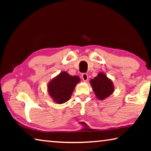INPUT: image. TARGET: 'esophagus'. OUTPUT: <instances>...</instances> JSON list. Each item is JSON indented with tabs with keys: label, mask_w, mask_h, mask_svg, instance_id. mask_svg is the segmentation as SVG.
Segmentation results:
<instances>
[{
	"label": "esophagus",
	"mask_w": 151,
	"mask_h": 151,
	"mask_svg": "<svg viewBox=\"0 0 151 151\" xmlns=\"http://www.w3.org/2000/svg\"><path fill=\"white\" fill-rule=\"evenodd\" d=\"M81 77H82V79H83V81L86 82L88 81V75L86 73H83V75H82Z\"/></svg>",
	"instance_id": "esophagus-1"
}]
</instances>
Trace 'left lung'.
I'll return each mask as SVG.
<instances>
[{"instance_id":"obj_1","label":"left lung","mask_w":151,"mask_h":151,"mask_svg":"<svg viewBox=\"0 0 151 151\" xmlns=\"http://www.w3.org/2000/svg\"><path fill=\"white\" fill-rule=\"evenodd\" d=\"M90 83L96 98L101 101L108 98L114 91L113 83L104 73H99L96 77L91 79Z\"/></svg>"}]
</instances>
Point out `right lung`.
Segmentation results:
<instances>
[{
	"label": "right lung",
	"instance_id": "add662e5",
	"mask_svg": "<svg viewBox=\"0 0 151 151\" xmlns=\"http://www.w3.org/2000/svg\"><path fill=\"white\" fill-rule=\"evenodd\" d=\"M78 76L70 75L63 71L48 84V93L55 103L63 104L70 99L76 84L80 82Z\"/></svg>",
	"mask_w": 151,
	"mask_h": 151
}]
</instances>
